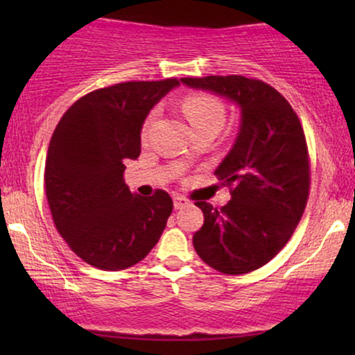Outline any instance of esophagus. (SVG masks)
Listing matches in <instances>:
<instances>
[{
    "label": "esophagus",
    "mask_w": 355,
    "mask_h": 355,
    "mask_svg": "<svg viewBox=\"0 0 355 355\" xmlns=\"http://www.w3.org/2000/svg\"><path fill=\"white\" fill-rule=\"evenodd\" d=\"M189 205H190V202L187 200L185 197H182V195H177V197H173V207L177 210L185 209V207H189Z\"/></svg>",
    "instance_id": "1"
}]
</instances>
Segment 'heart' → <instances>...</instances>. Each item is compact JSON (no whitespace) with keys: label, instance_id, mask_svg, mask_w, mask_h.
<instances>
[{"label":"heart","instance_id":"b5f03b06","mask_svg":"<svg viewBox=\"0 0 355 355\" xmlns=\"http://www.w3.org/2000/svg\"><path fill=\"white\" fill-rule=\"evenodd\" d=\"M183 110H185L187 116H189L190 123L193 126H202V125H223L225 121V108L220 103L217 98L209 95H198L191 96L185 101L183 105ZM155 120V112L146 118L144 125V133L148 132V128L152 126Z\"/></svg>","mask_w":355,"mask_h":355}]
</instances>
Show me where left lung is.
Wrapping results in <instances>:
<instances>
[{
    "label": "left lung",
    "mask_w": 355,
    "mask_h": 355,
    "mask_svg": "<svg viewBox=\"0 0 355 355\" xmlns=\"http://www.w3.org/2000/svg\"><path fill=\"white\" fill-rule=\"evenodd\" d=\"M240 108V128L215 175L232 187L217 210L207 202L193 247L207 266L229 275L266 266L294 234L309 198V155L304 130L288 101L270 85L245 76L182 78Z\"/></svg>",
    "instance_id": "left-lung-1"
}]
</instances>
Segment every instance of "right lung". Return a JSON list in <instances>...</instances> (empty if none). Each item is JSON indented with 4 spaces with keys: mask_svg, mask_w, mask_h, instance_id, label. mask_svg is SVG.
<instances>
[{
    "mask_svg": "<svg viewBox=\"0 0 355 355\" xmlns=\"http://www.w3.org/2000/svg\"><path fill=\"white\" fill-rule=\"evenodd\" d=\"M178 80L126 81L96 89L61 116L48 146L44 190L56 229L80 259L123 270L157 245L173 202L164 190L132 193L125 162L141 152L150 110Z\"/></svg>",
    "mask_w": 355,
    "mask_h": 355,
    "instance_id": "add662e5",
    "label": "right lung"
}]
</instances>
